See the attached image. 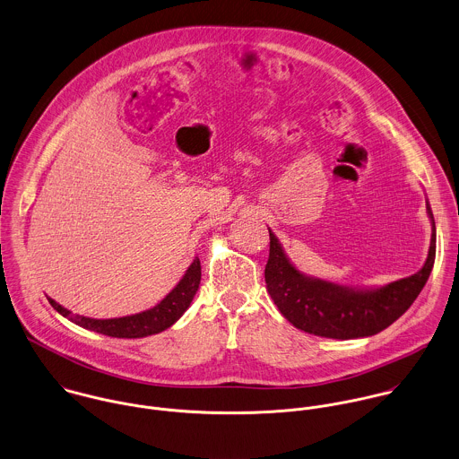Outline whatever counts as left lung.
I'll use <instances>...</instances> for the list:
<instances>
[{
    "label": "left lung",
    "mask_w": 459,
    "mask_h": 459,
    "mask_svg": "<svg viewBox=\"0 0 459 459\" xmlns=\"http://www.w3.org/2000/svg\"><path fill=\"white\" fill-rule=\"evenodd\" d=\"M424 266L415 275L390 281L383 287L357 289L337 285L298 272L270 230V259L264 270L266 289L281 316L296 328L328 339H360L379 333L397 321L417 299L431 275L437 254V229Z\"/></svg>",
    "instance_id": "obj_1"
}]
</instances>
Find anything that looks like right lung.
Wrapping results in <instances>:
<instances>
[{
	"instance_id": "obj_1",
	"label": "right lung",
	"mask_w": 459,
	"mask_h": 459,
	"mask_svg": "<svg viewBox=\"0 0 459 459\" xmlns=\"http://www.w3.org/2000/svg\"><path fill=\"white\" fill-rule=\"evenodd\" d=\"M200 276H202L200 261H198V257H195V261L186 270L181 281L156 307L143 310L140 314L126 316V317L92 319V317H85L80 314H73L71 310L64 308L51 298H48V299L58 314H62L64 317H67L69 321H73L74 325H78L82 328L92 330V332L108 335V337H117V339H140V337L154 335V333H160V332L170 328L183 316L186 308L189 307V303L193 301V296L198 290Z\"/></svg>"
}]
</instances>
